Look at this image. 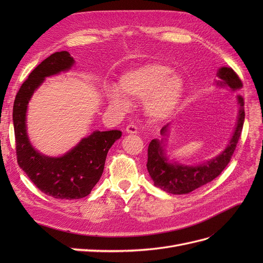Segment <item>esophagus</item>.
Masks as SVG:
<instances>
[{"label": "esophagus", "mask_w": 263, "mask_h": 263, "mask_svg": "<svg viewBox=\"0 0 263 263\" xmlns=\"http://www.w3.org/2000/svg\"><path fill=\"white\" fill-rule=\"evenodd\" d=\"M126 133L127 134H130V135H134V134H137L138 133V129H137V127L135 126V125H128L126 127Z\"/></svg>", "instance_id": "1"}]
</instances>
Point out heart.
Instances as JSON below:
<instances>
[{
	"instance_id": "obj_1",
	"label": "heart",
	"mask_w": 263,
	"mask_h": 263,
	"mask_svg": "<svg viewBox=\"0 0 263 263\" xmlns=\"http://www.w3.org/2000/svg\"><path fill=\"white\" fill-rule=\"evenodd\" d=\"M118 89L107 91L110 104L125 109L127 98L144 100V112L153 122H164L178 108L184 93V82L177 72H171L169 66L147 63L126 71L119 79Z\"/></svg>"
}]
</instances>
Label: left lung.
Segmentation results:
<instances>
[{"mask_svg":"<svg viewBox=\"0 0 263 263\" xmlns=\"http://www.w3.org/2000/svg\"><path fill=\"white\" fill-rule=\"evenodd\" d=\"M219 80L216 81L218 87H226L232 92L240 90L242 87L241 80L235 73L232 68L222 67L217 71ZM238 113L236 125L225 149L210 160L198 164H183L174 159H170L166 154V137L169 136L170 124L162 127L160 134L162 138L153 139L148 147V162L147 169L151 180L157 187L172 194H187L192 191L208 184L215 178H217L230 161L238 140L241 135L245 109L243 99L237 95Z\"/></svg>","mask_w":263,"mask_h":263,"instance_id":"8db88e82","label":"left lung"}]
</instances>
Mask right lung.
Returning <instances> with one entry per match:
<instances>
[{"mask_svg":"<svg viewBox=\"0 0 263 263\" xmlns=\"http://www.w3.org/2000/svg\"><path fill=\"white\" fill-rule=\"evenodd\" d=\"M74 63L68 51L49 55L22 84L13 106L18 165L42 192L61 200H78L91 193L102 177L108 150L122 136L119 130H94L59 157L44 155L31 145L27 132V110L31 97L46 78L67 72Z\"/></svg>","mask_w":263,"mask_h":263,"instance_id":"1","label":"right lung"}]
</instances>
